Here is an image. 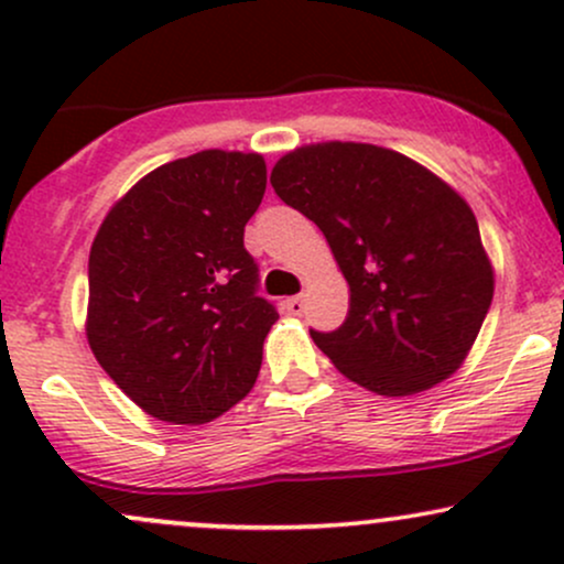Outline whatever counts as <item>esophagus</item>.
I'll use <instances>...</instances> for the list:
<instances>
[{"mask_svg":"<svg viewBox=\"0 0 564 564\" xmlns=\"http://www.w3.org/2000/svg\"><path fill=\"white\" fill-rule=\"evenodd\" d=\"M286 310L291 315H302L304 313V296H289Z\"/></svg>","mask_w":564,"mask_h":564,"instance_id":"esophagus-1","label":"esophagus"}]
</instances>
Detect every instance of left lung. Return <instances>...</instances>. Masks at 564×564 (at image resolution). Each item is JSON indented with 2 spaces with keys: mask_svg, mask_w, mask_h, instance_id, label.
<instances>
[{
  "mask_svg": "<svg viewBox=\"0 0 564 564\" xmlns=\"http://www.w3.org/2000/svg\"><path fill=\"white\" fill-rule=\"evenodd\" d=\"M270 185L318 225L349 286L347 321L310 332L336 371L384 398L453 377L496 286L462 193L403 153L341 140L289 151Z\"/></svg>",
  "mask_w": 564,
  "mask_h": 564,
  "instance_id": "left-lung-1",
  "label": "left lung"
}]
</instances>
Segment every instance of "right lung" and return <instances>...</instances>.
<instances>
[{
	"label": "right lung",
	"instance_id": "1",
	"mask_svg": "<svg viewBox=\"0 0 564 564\" xmlns=\"http://www.w3.org/2000/svg\"><path fill=\"white\" fill-rule=\"evenodd\" d=\"M264 185L260 153L209 148L148 172L97 230L89 349L159 422L206 424L254 387L278 321L243 249Z\"/></svg>",
	"mask_w": 564,
	"mask_h": 564
}]
</instances>
